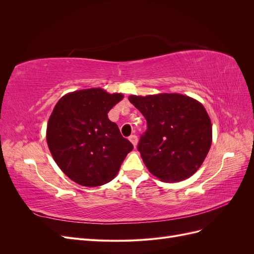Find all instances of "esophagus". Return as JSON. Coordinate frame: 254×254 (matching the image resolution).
<instances>
[{
  "label": "esophagus",
  "mask_w": 254,
  "mask_h": 254,
  "mask_svg": "<svg viewBox=\"0 0 254 254\" xmlns=\"http://www.w3.org/2000/svg\"><path fill=\"white\" fill-rule=\"evenodd\" d=\"M129 141L133 144V146H136L137 144V136L135 134H131L129 136Z\"/></svg>",
  "instance_id": "esophagus-1"
}]
</instances>
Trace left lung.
<instances>
[{"label":"left lung","instance_id":"8db88e82","mask_svg":"<svg viewBox=\"0 0 254 254\" xmlns=\"http://www.w3.org/2000/svg\"><path fill=\"white\" fill-rule=\"evenodd\" d=\"M128 98L147 122L137 150L148 171L164 182L194 175L212 143V124L204 107L176 93Z\"/></svg>","mask_w":254,"mask_h":254}]
</instances>
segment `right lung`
<instances>
[{
  "instance_id": "add662e5",
  "label": "right lung",
  "mask_w": 254,
  "mask_h": 254,
  "mask_svg": "<svg viewBox=\"0 0 254 254\" xmlns=\"http://www.w3.org/2000/svg\"><path fill=\"white\" fill-rule=\"evenodd\" d=\"M123 98L96 88L61 97L48 123L47 141L57 165L83 187L110 182L133 145L108 112Z\"/></svg>"
}]
</instances>
